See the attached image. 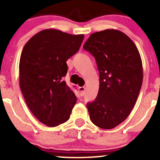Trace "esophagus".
<instances>
[{
  "mask_svg": "<svg viewBox=\"0 0 160 160\" xmlns=\"http://www.w3.org/2000/svg\"><path fill=\"white\" fill-rule=\"evenodd\" d=\"M85 92H86V87L85 86H80L78 88V92L80 96H83L85 94Z\"/></svg>",
  "mask_w": 160,
  "mask_h": 160,
  "instance_id": "1",
  "label": "esophagus"
}]
</instances>
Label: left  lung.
<instances>
[{
  "mask_svg": "<svg viewBox=\"0 0 160 160\" xmlns=\"http://www.w3.org/2000/svg\"><path fill=\"white\" fill-rule=\"evenodd\" d=\"M83 48L94 57L100 74V88L94 101L87 103L92 122L112 129L132 111L142 83L140 54L132 40L117 29L90 35Z\"/></svg>",
  "mask_w": 160,
  "mask_h": 160,
  "instance_id": "8db88e82",
  "label": "left lung"
}]
</instances>
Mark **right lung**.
Wrapping results in <instances>:
<instances>
[{"instance_id":"right-lung-1","label":"right lung","mask_w":160,"mask_h":160,"mask_svg":"<svg viewBox=\"0 0 160 160\" xmlns=\"http://www.w3.org/2000/svg\"><path fill=\"white\" fill-rule=\"evenodd\" d=\"M84 35L58 29L42 30L24 46L19 63V82L23 98L36 118L48 127L66 122L77 102L74 93L62 79L66 61L77 53Z\"/></svg>"}]
</instances>
